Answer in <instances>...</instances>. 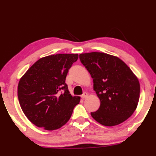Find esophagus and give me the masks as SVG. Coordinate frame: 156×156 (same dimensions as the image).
<instances>
[{"label":"esophagus","instance_id":"esophagus-1","mask_svg":"<svg viewBox=\"0 0 156 156\" xmlns=\"http://www.w3.org/2000/svg\"><path fill=\"white\" fill-rule=\"evenodd\" d=\"M87 97H88V94L86 93V92L83 93V94L81 95V98H82V99H86Z\"/></svg>","mask_w":156,"mask_h":156}]
</instances>
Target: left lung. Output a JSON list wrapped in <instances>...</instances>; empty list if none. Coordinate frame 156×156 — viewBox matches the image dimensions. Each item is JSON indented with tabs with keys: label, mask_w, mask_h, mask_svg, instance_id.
Wrapping results in <instances>:
<instances>
[{
	"label": "left lung",
	"mask_w": 156,
	"mask_h": 156,
	"mask_svg": "<svg viewBox=\"0 0 156 156\" xmlns=\"http://www.w3.org/2000/svg\"><path fill=\"white\" fill-rule=\"evenodd\" d=\"M80 62L91 74L100 106L91 115L106 126L120 124L132 115L140 99L139 80L119 58L100 52L81 54Z\"/></svg>",
	"instance_id": "obj_1"
}]
</instances>
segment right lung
Returning <instances> with one entry per match:
<instances>
[{
	"instance_id": "obj_1",
	"label": "right lung",
	"mask_w": 156,
	"mask_h": 156,
	"mask_svg": "<svg viewBox=\"0 0 156 156\" xmlns=\"http://www.w3.org/2000/svg\"><path fill=\"white\" fill-rule=\"evenodd\" d=\"M78 58L77 54H59L37 60L18 84L22 111L33 124L46 130L59 129L70 119L79 97H73L65 79Z\"/></svg>"
}]
</instances>
